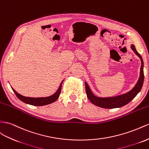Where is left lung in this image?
Here are the masks:
<instances>
[{
	"label": "left lung",
	"instance_id": "8db88e82",
	"mask_svg": "<svg viewBox=\"0 0 149 149\" xmlns=\"http://www.w3.org/2000/svg\"><path fill=\"white\" fill-rule=\"evenodd\" d=\"M131 48L134 52L135 54L138 56L141 60V67L140 72V77L135 84V87L130 91L129 92L120 95V96H114V97H100L96 96L92 93L90 89L87 82H85L86 91L87 94V96L88 97L90 101L93 104L99 106L100 108H106V109H113L116 108H121L126 104L129 103L133 98H134L137 94L142 89V87L144 81V74H143V62L142 56L136 51L135 47L133 45H131Z\"/></svg>",
	"mask_w": 149,
	"mask_h": 149
}]
</instances>
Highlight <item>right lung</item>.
<instances>
[{"label": "right lung", "instance_id": "add662e5", "mask_svg": "<svg viewBox=\"0 0 149 149\" xmlns=\"http://www.w3.org/2000/svg\"><path fill=\"white\" fill-rule=\"evenodd\" d=\"M63 81H62V82H61L58 89L57 90V91L55 94H53L50 96L45 97H26L24 96H22V95L17 93L13 88H12V89H13V91H14V93H15V94L16 95V96L21 101L25 102V103L28 104H31L33 106H45V105L51 104V103H52V102H55V101L58 100V98L59 97V96H60V93H61V89H62V84Z\"/></svg>", "mask_w": 149, "mask_h": 149}]
</instances>
